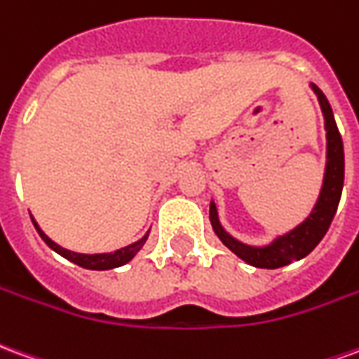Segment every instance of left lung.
I'll use <instances>...</instances> for the list:
<instances>
[{
    "label": "left lung",
    "mask_w": 359,
    "mask_h": 359,
    "mask_svg": "<svg viewBox=\"0 0 359 359\" xmlns=\"http://www.w3.org/2000/svg\"><path fill=\"white\" fill-rule=\"evenodd\" d=\"M311 90L316 92L321 111L325 117V130H327V165H325L323 187L317 198L316 208L311 210L306 221L292 229L290 233L277 236L267 246H248L244 242L236 241L234 236L226 233L219 223L217 208L211 202L210 205V221L213 231L219 236V241L225 244L226 248L234 252L236 256L244 259L246 264L259 267V269H278L283 265L298 262L306 257L321 242L325 233L329 231L331 221L339 208L342 184H344V148L340 138L339 128L332 117V109L327 97L316 84H311Z\"/></svg>",
    "instance_id": "obj_1"
}]
</instances>
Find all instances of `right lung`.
I'll return each mask as SVG.
<instances>
[{"label":"right lung","mask_w":359,"mask_h":359,"mask_svg":"<svg viewBox=\"0 0 359 359\" xmlns=\"http://www.w3.org/2000/svg\"><path fill=\"white\" fill-rule=\"evenodd\" d=\"M32 223H34L38 234L42 236V241L46 242L51 250H55L59 256H63L65 259H69V262H73V264L81 265V267H84V269H92V271L115 269V267H121V265L128 264V262H130V259L140 252L142 246L146 244V241H148V234H149L148 231V233L142 236L140 241H136L134 244H130V246H125V248L109 252V254H76V252L61 248L59 244H55V242L51 241L50 236L43 233L40 226H38V223H36L34 219H32Z\"/></svg>","instance_id":"1"}]
</instances>
